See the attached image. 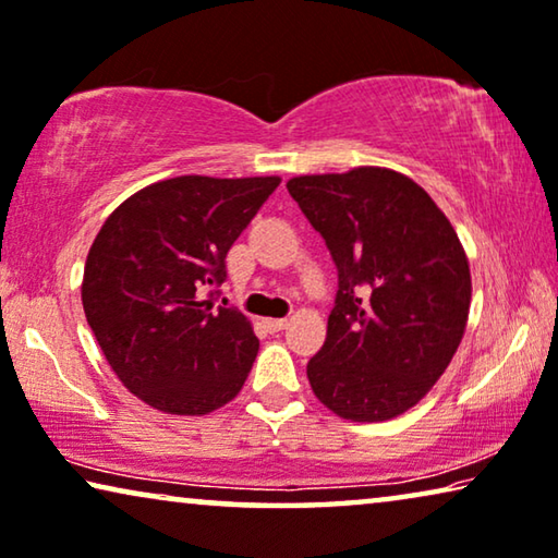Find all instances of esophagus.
I'll list each match as a JSON object with an SVG mask.
<instances>
[{"label":"esophagus","mask_w":558,"mask_h":558,"mask_svg":"<svg viewBox=\"0 0 558 558\" xmlns=\"http://www.w3.org/2000/svg\"><path fill=\"white\" fill-rule=\"evenodd\" d=\"M289 325L287 319H264V327L269 329V332H281Z\"/></svg>","instance_id":"1"}]
</instances>
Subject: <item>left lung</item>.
I'll return each mask as SVG.
<instances>
[{
    "label": "left lung",
    "mask_w": 558,
    "mask_h": 558,
    "mask_svg": "<svg viewBox=\"0 0 558 558\" xmlns=\"http://www.w3.org/2000/svg\"><path fill=\"white\" fill-rule=\"evenodd\" d=\"M337 266L327 339L306 365L319 402L344 420L405 413L453 360L471 310V269L435 201L387 168L287 183Z\"/></svg>",
    "instance_id": "8db88e82"
}]
</instances>
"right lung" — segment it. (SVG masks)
<instances>
[{
  "label": "right lung",
  "mask_w": 558,
  "mask_h": 558,
  "mask_svg": "<svg viewBox=\"0 0 558 558\" xmlns=\"http://www.w3.org/2000/svg\"><path fill=\"white\" fill-rule=\"evenodd\" d=\"M279 185L181 175L133 193L87 254L83 306L128 390L171 415H206L246 383L259 339L233 306H216L226 254Z\"/></svg>",
  "instance_id": "right-lung-1"
}]
</instances>
